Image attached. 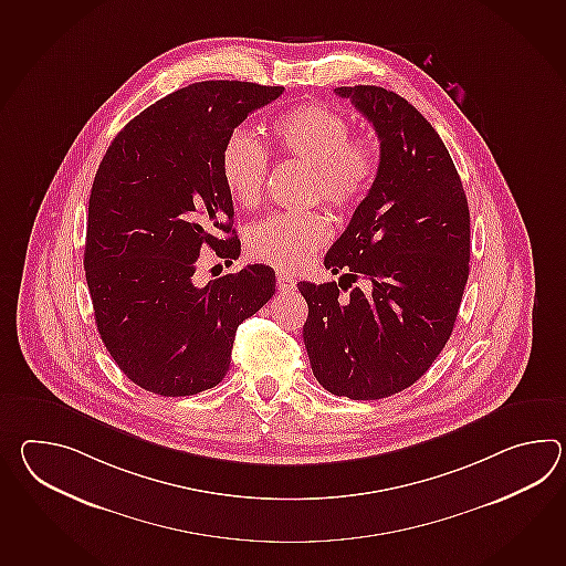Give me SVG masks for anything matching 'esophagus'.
<instances>
[{
  "label": "esophagus",
  "mask_w": 566,
  "mask_h": 566,
  "mask_svg": "<svg viewBox=\"0 0 566 566\" xmlns=\"http://www.w3.org/2000/svg\"><path fill=\"white\" fill-rule=\"evenodd\" d=\"M276 284L280 292H294L296 290V280L289 276V274H282V272L276 276Z\"/></svg>",
  "instance_id": "1"
}]
</instances>
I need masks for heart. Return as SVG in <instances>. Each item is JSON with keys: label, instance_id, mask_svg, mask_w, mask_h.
<instances>
[{"label": "heart", "instance_id": "heart-1", "mask_svg": "<svg viewBox=\"0 0 566 566\" xmlns=\"http://www.w3.org/2000/svg\"><path fill=\"white\" fill-rule=\"evenodd\" d=\"M272 144L282 156L313 168V197L347 213L364 201L381 166V146L374 134H352L345 115L323 105L304 103L274 119ZM219 170L233 201L248 207L264 189V148L245 129L227 136ZM331 235L321 213H274L253 223L245 248L253 260L277 270H296L318 252Z\"/></svg>", "mask_w": 566, "mask_h": 566}]
</instances>
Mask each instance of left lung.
I'll use <instances>...</instances> for the list:
<instances>
[{
    "label": "left lung",
    "mask_w": 566,
    "mask_h": 566,
    "mask_svg": "<svg viewBox=\"0 0 566 566\" xmlns=\"http://www.w3.org/2000/svg\"><path fill=\"white\" fill-rule=\"evenodd\" d=\"M335 93L376 129L381 166L325 255L339 282H298L308 304L302 337L325 390L381 400L424 376L451 337L471 221L451 154L415 105L376 85Z\"/></svg>",
    "instance_id": "obj_1"
}]
</instances>
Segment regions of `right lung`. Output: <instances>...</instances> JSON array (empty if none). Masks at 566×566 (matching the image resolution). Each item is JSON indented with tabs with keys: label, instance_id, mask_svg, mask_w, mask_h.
Returning <instances> with one entry per match:
<instances>
[{
	"label": "right lung",
	"instance_id": "right-lung-1",
	"mask_svg": "<svg viewBox=\"0 0 566 566\" xmlns=\"http://www.w3.org/2000/svg\"><path fill=\"white\" fill-rule=\"evenodd\" d=\"M284 87L202 81L156 101L105 151L88 197L85 276L101 340L144 390L176 398L226 377L239 325L276 292L270 265L195 284L205 248L235 260L227 136Z\"/></svg>",
	"mask_w": 566,
	"mask_h": 566
}]
</instances>
